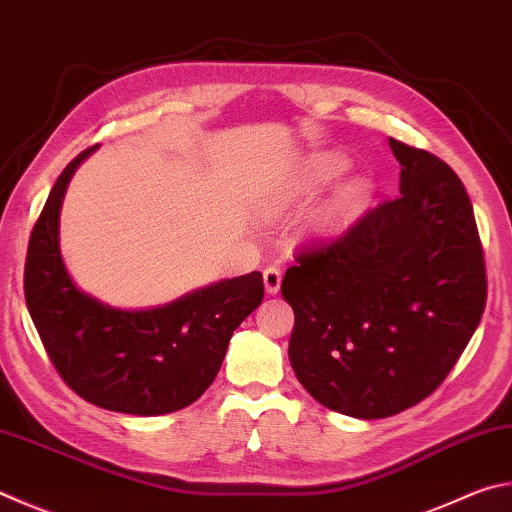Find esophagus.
Masks as SVG:
<instances>
[{"label": "esophagus", "instance_id": "obj_1", "mask_svg": "<svg viewBox=\"0 0 512 512\" xmlns=\"http://www.w3.org/2000/svg\"><path fill=\"white\" fill-rule=\"evenodd\" d=\"M280 284H282V271H280V268H266V271H264L266 293L268 295H275L277 291H280Z\"/></svg>", "mask_w": 512, "mask_h": 512}]
</instances>
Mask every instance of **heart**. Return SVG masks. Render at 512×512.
Returning a JSON list of instances; mask_svg holds the SVG:
<instances>
[{"label":"heart","instance_id":"b5f03b06","mask_svg":"<svg viewBox=\"0 0 512 512\" xmlns=\"http://www.w3.org/2000/svg\"><path fill=\"white\" fill-rule=\"evenodd\" d=\"M342 170H345V163L338 161V159H322V161H315V163L311 165V172H313V176H315V179H318V181L331 179V176L340 174ZM356 197H360V190H356V192L351 194V199H356Z\"/></svg>","mask_w":512,"mask_h":512}]
</instances>
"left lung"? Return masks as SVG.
<instances>
[{
    "mask_svg": "<svg viewBox=\"0 0 512 512\" xmlns=\"http://www.w3.org/2000/svg\"><path fill=\"white\" fill-rule=\"evenodd\" d=\"M401 197L331 244L304 248L282 280L288 360L315 401L387 418L439 387L486 309V266L466 188L448 163L389 138Z\"/></svg>",
    "mask_w": 512,
    "mask_h": 512,
    "instance_id": "1",
    "label": "left lung"
}]
</instances>
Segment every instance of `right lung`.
<instances>
[{"label":"right lung","mask_w":512,"mask_h":512,"mask_svg":"<svg viewBox=\"0 0 512 512\" xmlns=\"http://www.w3.org/2000/svg\"><path fill=\"white\" fill-rule=\"evenodd\" d=\"M94 150L64 167L35 221L24 266L26 306L58 374L87 403L136 416L183 410L212 385L232 331L262 304V273L143 311L114 309L82 293L60 255V208L73 172Z\"/></svg>","instance_id":"1"}]
</instances>
